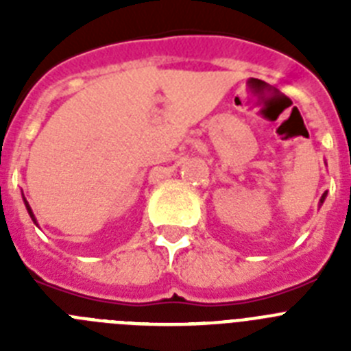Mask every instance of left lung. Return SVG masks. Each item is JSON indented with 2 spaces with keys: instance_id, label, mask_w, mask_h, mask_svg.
<instances>
[{
  "instance_id": "1",
  "label": "left lung",
  "mask_w": 351,
  "mask_h": 351,
  "mask_svg": "<svg viewBox=\"0 0 351 351\" xmlns=\"http://www.w3.org/2000/svg\"><path fill=\"white\" fill-rule=\"evenodd\" d=\"M325 198H327V191H325V193H324V195H322V198H320V204H318V206H320V207H322V204H324V202H325Z\"/></svg>"
}]
</instances>
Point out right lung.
<instances>
[{"instance_id": "1", "label": "right lung", "mask_w": 351, "mask_h": 351, "mask_svg": "<svg viewBox=\"0 0 351 351\" xmlns=\"http://www.w3.org/2000/svg\"><path fill=\"white\" fill-rule=\"evenodd\" d=\"M23 200H24V206H26V209H27V213H29V216H31V219H33V223H35L36 226H38V223H36V218H35V214H33V210H31V207H29V204H27V200L26 198H24V195H23Z\"/></svg>"}]
</instances>
